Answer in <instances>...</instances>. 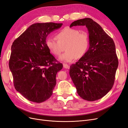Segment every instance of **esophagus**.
<instances>
[{"label":"esophagus","instance_id":"obj_1","mask_svg":"<svg viewBox=\"0 0 128 128\" xmlns=\"http://www.w3.org/2000/svg\"><path fill=\"white\" fill-rule=\"evenodd\" d=\"M63 66H64V68H66V69H69V68H70V66L69 65H68L67 64H64Z\"/></svg>","mask_w":128,"mask_h":128}]
</instances>
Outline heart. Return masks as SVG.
<instances>
[{"label": "heart", "mask_w": 128, "mask_h": 128, "mask_svg": "<svg viewBox=\"0 0 128 128\" xmlns=\"http://www.w3.org/2000/svg\"><path fill=\"white\" fill-rule=\"evenodd\" d=\"M56 39L48 38L46 46L53 54L59 56L65 46L66 51L59 57V60L64 62H72L76 58H81L86 54L90 46L89 36L86 32L66 27L56 34Z\"/></svg>", "instance_id": "obj_1"}]
</instances>
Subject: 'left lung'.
Returning a JSON list of instances; mask_svg holds the SVG:
<instances>
[{"instance_id":"left-lung-1","label":"left lung","mask_w":128,"mask_h":128,"mask_svg":"<svg viewBox=\"0 0 128 128\" xmlns=\"http://www.w3.org/2000/svg\"><path fill=\"white\" fill-rule=\"evenodd\" d=\"M85 26L89 34L90 47L86 54L70 66L69 74L78 94L88 101L98 100L112 89L118 67L116 46L102 28L90 18L70 24Z\"/></svg>"}]
</instances>
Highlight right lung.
I'll use <instances>...</instances> for the list:
<instances>
[{
    "mask_svg": "<svg viewBox=\"0 0 128 128\" xmlns=\"http://www.w3.org/2000/svg\"><path fill=\"white\" fill-rule=\"evenodd\" d=\"M62 23L32 24L12 43L9 67L17 92L30 101L42 103L52 95L56 74L62 69L46 46L50 33Z\"/></svg>",
    "mask_w": 128,
    "mask_h": 128,
    "instance_id": "right-lung-1",
    "label": "right lung"
}]
</instances>
